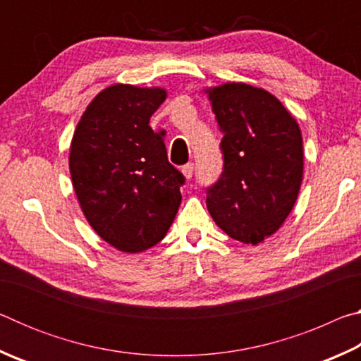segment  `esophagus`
Masks as SVG:
<instances>
[{"instance_id": "esophagus-1", "label": "esophagus", "mask_w": 361, "mask_h": 361, "mask_svg": "<svg viewBox=\"0 0 361 361\" xmlns=\"http://www.w3.org/2000/svg\"><path fill=\"white\" fill-rule=\"evenodd\" d=\"M181 172H183V175L186 176L188 180H189V178H192V173H194V164H192V162H188L186 166H183Z\"/></svg>"}]
</instances>
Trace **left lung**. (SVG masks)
Segmentation results:
<instances>
[{"instance_id": "obj_1", "label": "left lung", "mask_w": 361, "mask_h": 361, "mask_svg": "<svg viewBox=\"0 0 361 361\" xmlns=\"http://www.w3.org/2000/svg\"><path fill=\"white\" fill-rule=\"evenodd\" d=\"M219 130L224 167L207 189V209L232 239L258 245L295 205L302 181V137L296 119L267 90L226 82L205 90Z\"/></svg>"}]
</instances>
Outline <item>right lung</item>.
Returning <instances> with one entry per match:
<instances>
[{
    "label": "right lung",
    "instance_id": "add662e5",
    "mask_svg": "<svg viewBox=\"0 0 361 361\" xmlns=\"http://www.w3.org/2000/svg\"><path fill=\"white\" fill-rule=\"evenodd\" d=\"M166 97L162 87L109 85L85 108L71 140L70 173L84 216L126 253L161 242L181 204L185 176L169 162L164 130L149 127Z\"/></svg>",
    "mask_w": 361,
    "mask_h": 361
}]
</instances>
